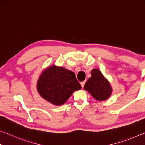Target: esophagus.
Returning <instances> with one entry per match:
<instances>
[{"instance_id":"obj_1","label":"esophagus","mask_w":145,"mask_h":145,"mask_svg":"<svg viewBox=\"0 0 145 145\" xmlns=\"http://www.w3.org/2000/svg\"><path fill=\"white\" fill-rule=\"evenodd\" d=\"M85 82H86V81H83V82H80V85H81L82 88L84 87V84H85Z\"/></svg>"}]
</instances>
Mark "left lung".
Returning a JSON list of instances; mask_svg holds the SVG:
<instances>
[{"label": "left lung", "instance_id": "left-lung-1", "mask_svg": "<svg viewBox=\"0 0 145 145\" xmlns=\"http://www.w3.org/2000/svg\"><path fill=\"white\" fill-rule=\"evenodd\" d=\"M91 73V77L86 82L84 89L98 101L107 100L112 93V88L109 81L99 70L93 69Z\"/></svg>", "mask_w": 145, "mask_h": 145}]
</instances>
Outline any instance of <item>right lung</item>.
Instances as JSON below:
<instances>
[{
  "label": "right lung",
  "mask_w": 145,
  "mask_h": 145,
  "mask_svg": "<svg viewBox=\"0 0 145 145\" xmlns=\"http://www.w3.org/2000/svg\"><path fill=\"white\" fill-rule=\"evenodd\" d=\"M80 89L81 86L74 73L56 65L44 70L37 82L40 96L56 105L64 104L75 91Z\"/></svg>",
  "instance_id": "obj_1"
}]
</instances>
